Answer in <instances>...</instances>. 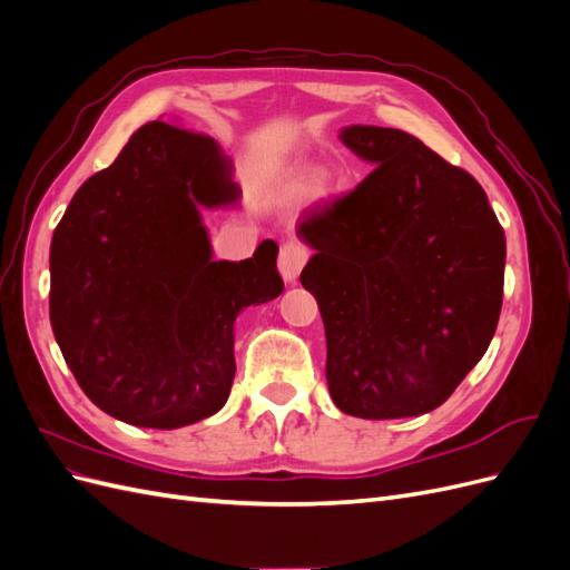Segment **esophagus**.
Returning a JSON list of instances; mask_svg holds the SVG:
<instances>
[{
  "label": "esophagus",
  "instance_id": "1",
  "mask_svg": "<svg viewBox=\"0 0 570 570\" xmlns=\"http://www.w3.org/2000/svg\"><path fill=\"white\" fill-rule=\"evenodd\" d=\"M306 258H308V249L302 243H297V239H289V243H285L281 247L278 268H281V275L285 283H295L299 278Z\"/></svg>",
  "mask_w": 570,
  "mask_h": 570
}]
</instances>
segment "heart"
<instances>
[{
    "mask_svg": "<svg viewBox=\"0 0 570 570\" xmlns=\"http://www.w3.org/2000/svg\"><path fill=\"white\" fill-rule=\"evenodd\" d=\"M331 193H333V180H331V176L323 174V170H318V174H314L306 180V195L314 202L327 199L331 197Z\"/></svg>",
    "mask_w": 570,
    "mask_h": 570,
    "instance_id": "heart-1",
    "label": "heart"
}]
</instances>
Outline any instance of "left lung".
I'll return each mask as SVG.
<instances>
[{
  "mask_svg": "<svg viewBox=\"0 0 570 570\" xmlns=\"http://www.w3.org/2000/svg\"><path fill=\"white\" fill-rule=\"evenodd\" d=\"M340 140L375 168L297 220L314 249L299 281L321 308L327 390L356 419L421 416L490 347L507 237L478 180L419 137L350 126Z\"/></svg>",
  "mask_w": 570,
  "mask_h": 570,
  "instance_id": "obj_1",
  "label": "left lung"
}]
</instances>
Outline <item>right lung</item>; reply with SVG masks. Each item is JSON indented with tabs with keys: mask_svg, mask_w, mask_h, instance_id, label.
I'll return each mask as SVG.
<instances>
[{
	"mask_svg": "<svg viewBox=\"0 0 570 570\" xmlns=\"http://www.w3.org/2000/svg\"><path fill=\"white\" fill-rule=\"evenodd\" d=\"M237 199L216 140L151 120L68 204L49 249V321L109 416L174 430L228 402L235 318L285 287L273 239L245 262H214L202 209Z\"/></svg>",
	"mask_w": 570,
	"mask_h": 570,
	"instance_id": "obj_1",
	"label": "right lung"
}]
</instances>
